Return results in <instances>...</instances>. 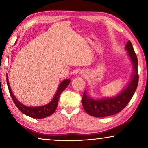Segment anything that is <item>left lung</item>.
<instances>
[{
    "instance_id": "1",
    "label": "left lung",
    "mask_w": 148,
    "mask_h": 148,
    "mask_svg": "<svg viewBox=\"0 0 148 148\" xmlns=\"http://www.w3.org/2000/svg\"><path fill=\"white\" fill-rule=\"evenodd\" d=\"M127 53L133 63V73L132 78L128 86L119 95L112 98H104L100 100H94L88 96L84 92L82 97V104L86 112L95 117H106L121 112L130 102L138 85L139 75L137 55L131 42H127L125 46Z\"/></svg>"
}]
</instances>
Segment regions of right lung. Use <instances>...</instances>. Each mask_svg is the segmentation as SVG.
Returning a JSON list of instances; mask_svg holds the SVG:
<instances>
[{
  "label": "right lung",
  "instance_id": "add662e5",
  "mask_svg": "<svg viewBox=\"0 0 148 148\" xmlns=\"http://www.w3.org/2000/svg\"><path fill=\"white\" fill-rule=\"evenodd\" d=\"M7 82L8 85V88H9V91L11 95L12 99H13V102L15 103L16 106L17 107L18 109L23 112L24 114L27 115V116L32 117V118L34 119H43L45 117H47L50 115H51L56 110V107L58 105V102L59 100L60 96L61 93L67 88L68 85L69 84L71 81L69 79H64L60 83L58 87L57 92H56L55 96H54L53 99L50 102L48 103V104L44 105L42 106H38V107H28L26 106L25 105L22 104L19 101L17 100V98L14 96V95L12 92L11 89L10 88L9 79H8L7 75Z\"/></svg>",
  "mask_w": 148,
  "mask_h": 148
}]
</instances>
